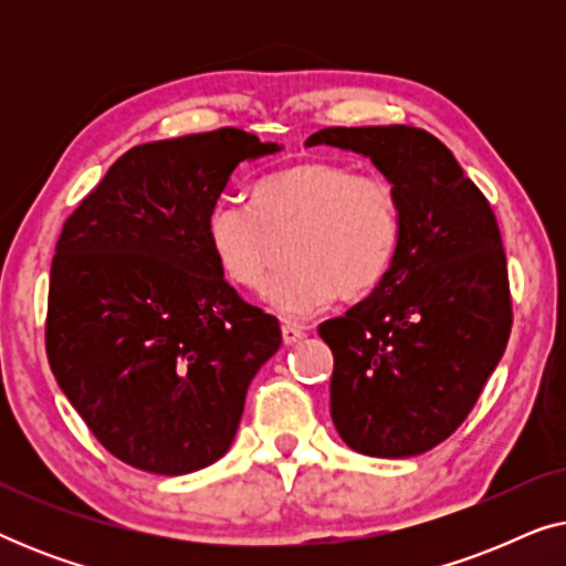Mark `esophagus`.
<instances>
[{
	"instance_id": "34e87169",
	"label": "esophagus",
	"mask_w": 566,
	"mask_h": 566,
	"mask_svg": "<svg viewBox=\"0 0 566 566\" xmlns=\"http://www.w3.org/2000/svg\"><path fill=\"white\" fill-rule=\"evenodd\" d=\"M306 337V332L298 327V324H283V343L285 345H296L298 339H304Z\"/></svg>"
}]
</instances>
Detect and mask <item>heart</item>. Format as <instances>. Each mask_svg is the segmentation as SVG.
Listing matches in <instances>:
<instances>
[{
  "label": "heart",
  "instance_id": "b5f03b06",
  "mask_svg": "<svg viewBox=\"0 0 566 566\" xmlns=\"http://www.w3.org/2000/svg\"><path fill=\"white\" fill-rule=\"evenodd\" d=\"M289 268L270 277L265 301L277 314L304 319L337 293L363 298L397 260L405 216L397 185L355 172L335 159H308L268 175L254 188V208L219 198L208 208L203 237L216 268L242 289H260L289 237Z\"/></svg>",
  "mask_w": 566,
  "mask_h": 566
}]
</instances>
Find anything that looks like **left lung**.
<instances>
[{
    "mask_svg": "<svg viewBox=\"0 0 566 566\" xmlns=\"http://www.w3.org/2000/svg\"><path fill=\"white\" fill-rule=\"evenodd\" d=\"M363 154L397 185L405 234L368 298L319 324L335 355L332 422L353 451L420 455L467 420L507 347V260L482 190L412 126L322 128L306 146Z\"/></svg>",
    "mask_w": 566,
    "mask_h": 566,
    "instance_id": "obj_1",
    "label": "left lung"
}]
</instances>
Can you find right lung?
<instances>
[{"mask_svg": "<svg viewBox=\"0 0 566 566\" xmlns=\"http://www.w3.org/2000/svg\"><path fill=\"white\" fill-rule=\"evenodd\" d=\"M275 151L239 128L134 146L61 229L45 353L92 436L128 467L180 476L219 461L283 343L203 237L231 172Z\"/></svg>", "mask_w": 566, "mask_h": 566, "instance_id": "right-lung-1", "label": "right lung"}]
</instances>
